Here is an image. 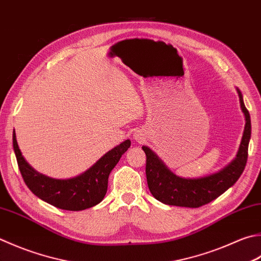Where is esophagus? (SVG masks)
<instances>
[{"mask_svg":"<svg viewBox=\"0 0 261 261\" xmlns=\"http://www.w3.org/2000/svg\"><path fill=\"white\" fill-rule=\"evenodd\" d=\"M134 137H135V139H136L138 142H141L142 140H144L145 134H144V132H142L141 130H138V131H136V132H135Z\"/></svg>","mask_w":261,"mask_h":261,"instance_id":"obj_1","label":"esophagus"}]
</instances>
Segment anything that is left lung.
I'll return each instance as SVG.
<instances>
[{
  "mask_svg": "<svg viewBox=\"0 0 261 261\" xmlns=\"http://www.w3.org/2000/svg\"><path fill=\"white\" fill-rule=\"evenodd\" d=\"M246 125L239 150L234 160L221 171L211 175L186 178L175 175L150 148L142 146L146 154V176L148 188L158 201L170 206L198 208L215 200L231 188L241 176L248 160V147L251 138V120L243 103L241 91L237 88Z\"/></svg>",
  "mask_w": 261,
  "mask_h": 261,
  "instance_id": "obj_1",
  "label": "left lung"
}]
</instances>
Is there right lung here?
Segmentation results:
<instances>
[{"mask_svg":"<svg viewBox=\"0 0 261 261\" xmlns=\"http://www.w3.org/2000/svg\"><path fill=\"white\" fill-rule=\"evenodd\" d=\"M130 146L131 141L127 139L107 151L80 175L62 180L46 176L34 170L20 151L13 131V150L24 183L35 196L64 211H84L103 200L107 191L110 173Z\"/></svg>","mask_w":261,"mask_h":261,"instance_id":"obj_1","label":"right lung"}]
</instances>
